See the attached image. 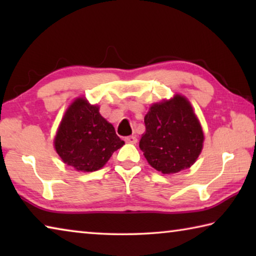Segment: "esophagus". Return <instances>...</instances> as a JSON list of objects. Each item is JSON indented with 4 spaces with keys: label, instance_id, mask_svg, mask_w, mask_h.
<instances>
[{
    "label": "esophagus",
    "instance_id": "obj_1",
    "mask_svg": "<svg viewBox=\"0 0 256 256\" xmlns=\"http://www.w3.org/2000/svg\"><path fill=\"white\" fill-rule=\"evenodd\" d=\"M125 142H128V144H136L138 142V138L136 136H126L125 138Z\"/></svg>",
    "mask_w": 256,
    "mask_h": 256
}]
</instances>
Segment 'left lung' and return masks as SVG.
Instances as JSON below:
<instances>
[{"mask_svg": "<svg viewBox=\"0 0 256 256\" xmlns=\"http://www.w3.org/2000/svg\"><path fill=\"white\" fill-rule=\"evenodd\" d=\"M146 133L138 146L154 170L174 174L192 166L201 154L202 128L188 99L176 94L154 104L144 118Z\"/></svg>", "mask_w": 256, "mask_h": 256, "instance_id": "8db88e82", "label": "left lung"}]
</instances>
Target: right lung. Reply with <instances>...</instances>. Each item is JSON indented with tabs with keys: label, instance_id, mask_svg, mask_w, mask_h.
Masks as SVG:
<instances>
[{
	"label": "right lung",
	"instance_id": "add662e5",
	"mask_svg": "<svg viewBox=\"0 0 256 256\" xmlns=\"http://www.w3.org/2000/svg\"><path fill=\"white\" fill-rule=\"evenodd\" d=\"M56 152L78 172H94L123 146L114 126L99 114V107L78 98L68 107L54 140Z\"/></svg>",
	"mask_w": 256,
	"mask_h": 256
}]
</instances>
